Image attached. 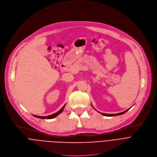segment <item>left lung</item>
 Instances as JSON below:
<instances>
[{"mask_svg":"<svg viewBox=\"0 0 157 157\" xmlns=\"http://www.w3.org/2000/svg\"><path fill=\"white\" fill-rule=\"evenodd\" d=\"M130 109V108H129ZM129 109H127V110H126V111H123V112H122V113H117V114H105V113H101L103 116H118V115H121V114H123L124 113H125L126 112H127ZM100 113V112H99Z\"/></svg>","mask_w":157,"mask_h":157,"instance_id":"1","label":"left lung"}]
</instances>
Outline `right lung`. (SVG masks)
Instances as JSON below:
<instances>
[{
	"label": "right lung",
	"instance_id": "add662e5",
	"mask_svg": "<svg viewBox=\"0 0 157 157\" xmlns=\"http://www.w3.org/2000/svg\"><path fill=\"white\" fill-rule=\"evenodd\" d=\"M65 106H66V105H65L63 107H62L58 112H57V113H54V114H51V115L48 116H35V115H33V116H34L35 117H38V118H41V119H52V118L56 117L57 115H59L60 113H61L62 112V111H63L64 108L65 107Z\"/></svg>",
	"mask_w": 157,
	"mask_h": 157
}]
</instances>
